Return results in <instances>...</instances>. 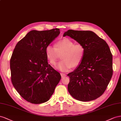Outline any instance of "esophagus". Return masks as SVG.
<instances>
[{
	"instance_id": "esophagus-1",
	"label": "esophagus",
	"mask_w": 121,
	"mask_h": 121,
	"mask_svg": "<svg viewBox=\"0 0 121 121\" xmlns=\"http://www.w3.org/2000/svg\"><path fill=\"white\" fill-rule=\"evenodd\" d=\"M60 74H61V77L62 78H64V77H66V74H65V73H61Z\"/></svg>"
}]
</instances>
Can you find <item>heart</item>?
<instances>
[{"instance_id":"obj_1","label":"heart","mask_w":121,"mask_h":121,"mask_svg":"<svg viewBox=\"0 0 121 121\" xmlns=\"http://www.w3.org/2000/svg\"><path fill=\"white\" fill-rule=\"evenodd\" d=\"M85 52V48L81 43H75L67 38L60 39L55 43V47L48 45L46 48V55L50 63L55 66L62 54V61L56 68L62 71H67L72 67L78 66L82 62Z\"/></svg>"}]
</instances>
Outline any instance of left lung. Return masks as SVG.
<instances>
[{
	"label": "left lung",
	"instance_id": "8db88e82",
	"mask_svg": "<svg viewBox=\"0 0 121 121\" xmlns=\"http://www.w3.org/2000/svg\"><path fill=\"white\" fill-rule=\"evenodd\" d=\"M65 36L82 44L85 49L81 63L67 74L69 93L81 101L97 99L104 92L112 75V55L108 44L91 31L68 30Z\"/></svg>",
	"mask_w": 121,
	"mask_h": 121
}]
</instances>
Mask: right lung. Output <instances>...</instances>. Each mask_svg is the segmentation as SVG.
Here are the masks:
<instances>
[{
  "mask_svg": "<svg viewBox=\"0 0 121 121\" xmlns=\"http://www.w3.org/2000/svg\"><path fill=\"white\" fill-rule=\"evenodd\" d=\"M58 28L31 30L17 43L10 60L11 81L22 97L29 102L48 101L61 80L48 64L46 48L59 35Z\"/></svg>",
  "mask_w": 121,
  "mask_h": 121,
  "instance_id": "1",
  "label": "right lung"
}]
</instances>
